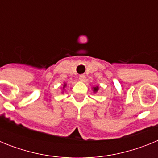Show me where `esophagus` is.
Here are the masks:
<instances>
[{"label":"esophagus","instance_id":"obj_1","mask_svg":"<svg viewBox=\"0 0 158 158\" xmlns=\"http://www.w3.org/2000/svg\"><path fill=\"white\" fill-rule=\"evenodd\" d=\"M79 79H80V81H83L85 80V75H83V74L80 75V76H79Z\"/></svg>","mask_w":158,"mask_h":158}]
</instances>
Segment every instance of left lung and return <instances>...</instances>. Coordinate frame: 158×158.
<instances>
[{
	"label": "left lung",
	"mask_w": 158,
	"mask_h": 158,
	"mask_svg": "<svg viewBox=\"0 0 158 158\" xmlns=\"http://www.w3.org/2000/svg\"><path fill=\"white\" fill-rule=\"evenodd\" d=\"M92 89H93V93H97V92L99 91V89H100V87H99L98 85H97V86H93V87L92 88Z\"/></svg>",
	"instance_id": "8db88e82"
}]
</instances>
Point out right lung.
Listing matches in <instances>:
<instances>
[{
  "label": "right lung",
  "instance_id": "1",
  "mask_svg": "<svg viewBox=\"0 0 158 158\" xmlns=\"http://www.w3.org/2000/svg\"><path fill=\"white\" fill-rule=\"evenodd\" d=\"M67 84L65 83V82H64L63 83V85H62V93H64V92L65 91V87H66Z\"/></svg>",
  "mask_w": 158,
  "mask_h": 158
}]
</instances>
